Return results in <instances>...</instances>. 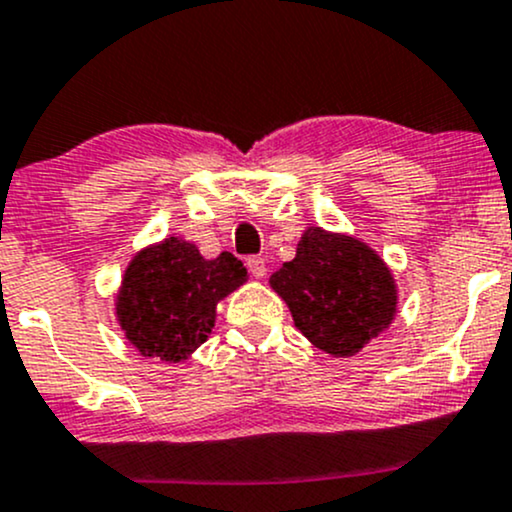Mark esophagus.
Instances as JSON below:
<instances>
[{
    "mask_svg": "<svg viewBox=\"0 0 512 512\" xmlns=\"http://www.w3.org/2000/svg\"><path fill=\"white\" fill-rule=\"evenodd\" d=\"M246 268H249V273L254 275V278H263V275H266V261H263L261 256L246 258Z\"/></svg>",
    "mask_w": 512,
    "mask_h": 512,
    "instance_id": "1",
    "label": "esophagus"
}]
</instances>
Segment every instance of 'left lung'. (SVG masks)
Returning <instances> with one entry per match:
<instances>
[{
  "label": "left lung",
  "instance_id": "obj_1",
  "mask_svg": "<svg viewBox=\"0 0 512 512\" xmlns=\"http://www.w3.org/2000/svg\"><path fill=\"white\" fill-rule=\"evenodd\" d=\"M295 326L319 350L348 358L392 324V271L363 241L309 227L292 261L271 275Z\"/></svg>",
  "mask_w": 512,
  "mask_h": 512
}]
</instances>
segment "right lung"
Returning a JSON list of instances; mask_svg holds the SVG:
<instances>
[{
	"label": "right lung",
	"mask_w": 512,
	"mask_h": 512,
	"mask_svg": "<svg viewBox=\"0 0 512 512\" xmlns=\"http://www.w3.org/2000/svg\"><path fill=\"white\" fill-rule=\"evenodd\" d=\"M241 283L239 258L222 251L208 261L195 244L169 237L130 261L116 300L120 329L147 358L179 363L208 341L217 302Z\"/></svg>",
	"instance_id": "1"
}]
</instances>
